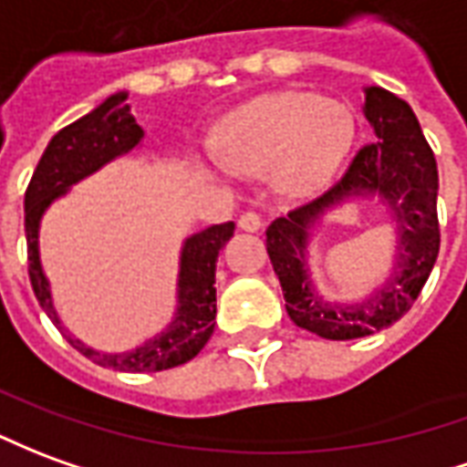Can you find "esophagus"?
Listing matches in <instances>:
<instances>
[{
  "instance_id": "1",
  "label": "esophagus",
  "mask_w": 467,
  "mask_h": 467,
  "mask_svg": "<svg viewBox=\"0 0 467 467\" xmlns=\"http://www.w3.org/2000/svg\"><path fill=\"white\" fill-rule=\"evenodd\" d=\"M237 227L244 230V233H257L260 227H263V217L257 214V212H243L240 217H237Z\"/></svg>"
}]
</instances>
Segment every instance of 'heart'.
<instances>
[{
  "mask_svg": "<svg viewBox=\"0 0 467 467\" xmlns=\"http://www.w3.org/2000/svg\"><path fill=\"white\" fill-rule=\"evenodd\" d=\"M354 116L344 103L313 93H270L230 113L220 123V156L200 164L243 174L273 171L280 189L311 194L326 187L341 169L354 143Z\"/></svg>",
  "mask_w": 467,
  "mask_h": 467,
  "instance_id": "heart-1",
  "label": "heart"
}]
</instances>
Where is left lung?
<instances>
[{"label": "left lung", "instance_id": "obj_1", "mask_svg": "<svg viewBox=\"0 0 467 467\" xmlns=\"http://www.w3.org/2000/svg\"><path fill=\"white\" fill-rule=\"evenodd\" d=\"M364 116L377 141L358 149L334 187L265 230V247L280 280L290 321L331 341L377 334L412 308L440 253L438 164L412 109L384 88H367ZM379 193L398 223L395 275L361 304H326L307 278V230L324 209L348 196Z\"/></svg>", "mask_w": 467, "mask_h": 467}]
</instances>
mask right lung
Listing matches in <instances>:
<instances>
[{"instance_id":"right-lung-1","label":"right lung","mask_w":467,"mask_h":467,"mask_svg":"<svg viewBox=\"0 0 467 467\" xmlns=\"http://www.w3.org/2000/svg\"><path fill=\"white\" fill-rule=\"evenodd\" d=\"M126 93H116L103 100L88 116L65 126L63 131L52 136L40 164L29 179L25 192V233H27V263L29 280L37 301L52 318L63 336L83 357L93 358L100 367L119 371H164L200 354L214 331L217 316V290H214V267L217 255L224 243L233 237L234 223L212 224L202 233L187 237L179 260V288H177V316L154 338L129 354H100L86 347L60 326L50 296V283L45 278L40 265V220L52 200L63 197L70 184L80 182L88 174L98 171L103 164L120 154H129L143 139L141 126L131 116V106L126 103Z\"/></svg>"}]
</instances>
